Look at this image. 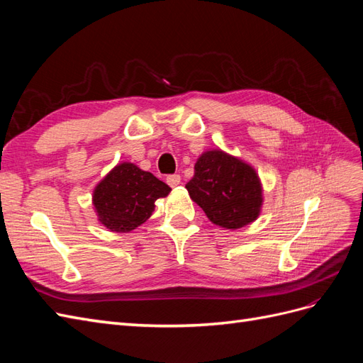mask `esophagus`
I'll list each match as a JSON object with an SVG mask.
<instances>
[{
	"label": "esophagus",
	"mask_w": 363,
	"mask_h": 363,
	"mask_svg": "<svg viewBox=\"0 0 363 363\" xmlns=\"http://www.w3.org/2000/svg\"><path fill=\"white\" fill-rule=\"evenodd\" d=\"M180 175L179 174H174V175H168L167 177V183L171 186V188H175V186L180 184Z\"/></svg>",
	"instance_id": "obj_1"
}]
</instances>
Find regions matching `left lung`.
Returning a JSON list of instances; mask_svg holds the SVG:
<instances>
[{
  "label": "left lung",
  "instance_id": "8db88e82",
  "mask_svg": "<svg viewBox=\"0 0 363 363\" xmlns=\"http://www.w3.org/2000/svg\"><path fill=\"white\" fill-rule=\"evenodd\" d=\"M186 189L215 225L227 230L255 223L262 211L263 189L256 169L219 148L196 159Z\"/></svg>",
  "mask_w": 363,
  "mask_h": 363
}]
</instances>
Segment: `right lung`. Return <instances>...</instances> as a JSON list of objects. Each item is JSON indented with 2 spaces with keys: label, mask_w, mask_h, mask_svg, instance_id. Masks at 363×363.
I'll list each match as a JSON object with an SVG mask.
<instances>
[{
  "label": "right lung",
  "mask_w": 363,
  "mask_h": 363,
  "mask_svg": "<svg viewBox=\"0 0 363 363\" xmlns=\"http://www.w3.org/2000/svg\"><path fill=\"white\" fill-rule=\"evenodd\" d=\"M171 188L138 164L121 162L95 186L92 204L106 228L127 233L144 224L155 212L156 200L164 199Z\"/></svg>",
  "instance_id": "obj_1"
}]
</instances>
